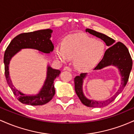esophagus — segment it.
Returning <instances> with one entry per match:
<instances>
[{
  "mask_svg": "<svg viewBox=\"0 0 134 134\" xmlns=\"http://www.w3.org/2000/svg\"><path fill=\"white\" fill-rule=\"evenodd\" d=\"M64 70H68V71H69V72H71L72 69L70 67H65L64 68Z\"/></svg>",
  "mask_w": 134,
  "mask_h": 134,
  "instance_id": "34e87169",
  "label": "esophagus"
}]
</instances>
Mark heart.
<instances>
[{
    "instance_id": "heart-1",
    "label": "heart",
    "mask_w": 134,
    "mask_h": 134,
    "mask_svg": "<svg viewBox=\"0 0 134 134\" xmlns=\"http://www.w3.org/2000/svg\"><path fill=\"white\" fill-rule=\"evenodd\" d=\"M55 55L62 62L75 58L77 68L88 71L97 65L105 52L103 41L95 40L84 34H77L65 40L64 46L58 44L55 49Z\"/></svg>"
}]
</instances>
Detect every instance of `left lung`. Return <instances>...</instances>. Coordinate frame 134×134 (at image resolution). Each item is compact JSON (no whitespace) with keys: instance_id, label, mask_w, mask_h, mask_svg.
<instances>
[{"instance_id":"obj_1","label":"left lung","mask_w":134,"mask_h":134,"mask_svg":"<svg viewBox=\"0 0 134 134\" xmlns=\"http://www.w3.org/2000/svg\"><path fill=\"white\" fill-rule=\"evenodd\" d=\"M86 32H88L89 33L91 34L94 36L101 38L105 42L107 45L109 47L104 53L102 60L95 67L94 70L101 69L107 66L111 65L116 66L120 72L121 77H122V80H121L122 82H121V86L120 90L115 94V96H113V97H112L110 99L103 101L90 100L84 96L82 93V80L86 76L87 74L82 73L79 76H76L74 78L75 91L79 99L84 105L93 108L104 107L115 100V98L125 87L129 81L130 73L132 67V59L128 48L125 44L120 41H118L115 43L114 40L112 38L108 37L104 34L98 33L96 31L90 30V29H86Z\"/></svg>"}]
</instances>
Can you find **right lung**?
Returning <instances> with one entry per match:
<instances>
[{"instance_id": "1", "label": "right lung", "mask_w": 134, "mask_h": 134, "mask_svg": "<svg viewBox=\"0 0 134 134\" xmlns=\"http://www.w3.org/2000/svg\"><path fill=\"white\" fill-rule=\"evenodd\" d=\"M52 33V30L47 29L19 34L10 41L4 53V63L6 81L17 99L23 104L38 106L48 103L55 95L53 83L55 78L59 76L60 71L53 69L48 66L47 79L40 93L35 96H26L16 90L12 84L9 74V62L14 55L22 48H34L43 53H50L54 48L53 44L50 40Z\"/></svg>"}]
</instances>
